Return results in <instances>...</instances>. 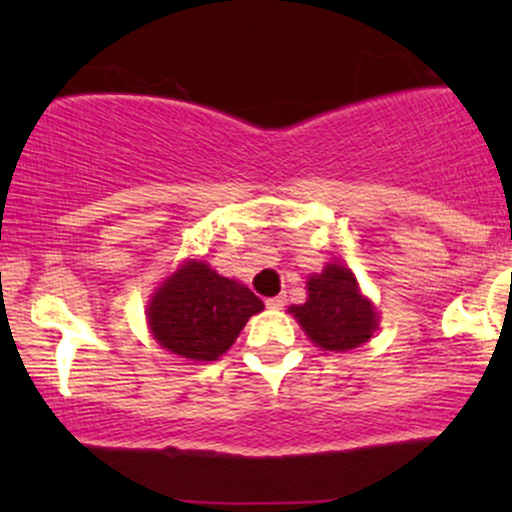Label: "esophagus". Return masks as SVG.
Here are the masks:
<instances>
[{
	"label": "esophagus",
	"mask_w": 512,
	"mask_h": 512,
	"mask_svg": "<svg viewBox=\"0 0 512 512\" xmlns=\"http://www.w3.org/2000/svg\"><path fill=\"white\" fill-rule=\"evenodd\" d=\"M286 305V298L284 296H274V298H267V308L272 310H281Z\"/></svg>",
	"instance_id": "esophagus-1"
}]
</instances>
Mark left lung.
<instances>
[{
    "label": "left lung",
    "mask_w": 512,
    "mask_h": 512,
    "mask_svg": "<svg viewBox=\"0 0 512 512\" xmlns=\"http://www.w3.org/2000/svg\"><path fill=\"white\" fill-rule=\"evenodd\" d=\"M293 317L325 351H349L373 337L378 315L358 291L354 274L342 264H327L308 279V301L293 305Z\"/></svg>",
    "instance_id": "8db88e82"
}]
</instances>
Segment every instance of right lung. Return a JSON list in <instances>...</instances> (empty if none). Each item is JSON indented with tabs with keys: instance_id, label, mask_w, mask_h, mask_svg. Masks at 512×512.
<instances>
[{
	"instance_id": "right-lung-1",
	"label": "right lung",
	"mask_w": 512,
	"mask_h": 512,
	"mask_svg": "<svg viewBox=\"0 0 512 512\" xmlns=\"http://www.w3.org/2000/svg\"><path fill=\"white\" fill-rule=\"evenodd\" d=\"M264 303L204 262H187L158 289L149 325L158 344L192 361H216Z\"/></svg>"
}]
</instances>
